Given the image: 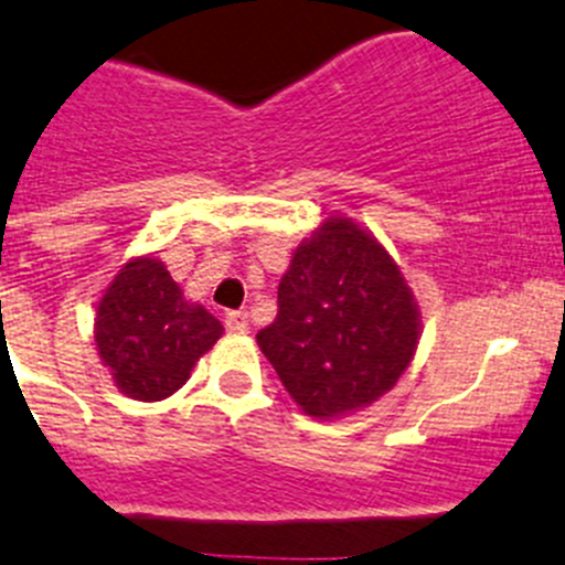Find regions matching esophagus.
<instances>
[{"label": "esophagus", "mask_w": 565, "mask_h": 565, "mask_svg": "<svg viewBox=\"0 0 565 565\" xmlns=\"http://www.w3.org/2000/svg\"><path fill=\"white\" fill-rule=\"evenodd\" d=\"M225 326H228V331H234V334H247V331H250V315H247V312H228V318H225Z\"/></svg>", "instance_id": "esophagus-1"}]
</instances>
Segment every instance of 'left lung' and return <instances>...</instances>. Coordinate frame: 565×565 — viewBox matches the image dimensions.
Masks as SVG:
<instances>
[{
	"label": "left lung",
	"mask_w": 565,
	"mask_h": 565,
	"mask_svg": "<svg viewBox=\"0 0 565 565\" xmlns=\"http://www.w3.org/2000/svg\"><path fill=\"white\" fill-rule=\"evenodd\" d=\"M420 329L418 300L387 247L331 214L292 250L278 315L256 342L303 413L337 420L395 387Z\"/></svg>",
	"instance_id": "left-lung-1"
}]
</instances>
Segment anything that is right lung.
Returning <instances> with one entry per match:
<instances>
[{
  "label": "right lung",
  "instance_id": "1",
  "mask_svg": "<svg viewBox=\"0 0 565 565\" xmlns=\"http://www.w3.org/2000/svg\"><path fill=\"white\" fill-rule=\"evenodd\" d=\"M223 334V323L189 300L150 253L128 258L97 300V356L114 387L136 402H163L178 393Z\"/></svg>",
  "mask_w": 565,
  "mask_h": 565
}]
</instances>
